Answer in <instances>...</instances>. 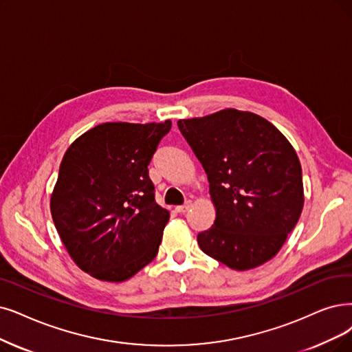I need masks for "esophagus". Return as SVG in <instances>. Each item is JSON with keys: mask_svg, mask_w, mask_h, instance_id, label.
I'll use <instances>...</instances> for the list:
<instances>
[{"mask_svg": "<svg viewBox=\"0 0 352 352\" xmlns=\"http://www.w3.org/2000/svg\"><path fill=\"white\" fill-rule=\"evenodd\" d=\"M190 206H192V201H186L184 205H179V206H176V212H179V214H185V212H188V210L190 209Z\"/></svg>", "mask_w": 352, "mask_h": 352, "instance_id": "34e87169", "label": "esophagus"}]
</instances>
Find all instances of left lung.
<instances>
[{"label":"left lung","mask_w":352,"mask_h":352,"mask_svg":"<svg viewBox=\"0 0 352 352\" xmlns=\"http://www.w3.org/2000/svg\"><path fill=\"white\" fill-rule=\"evenodd\" d=\"M177 127L205 168L217 209L212 227L198 234L201 250L240 272L273 258L303 208L302 167L287 138L232 108Z\"/></svg>","instance_id":"1"}]
</instances>
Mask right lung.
Listing matches in <instances>:
<instances>
[{"label": "right lung", "mask_w": 352, "mask_h": 352, "mask_svg": "<svg viewBox=\"0 0 352 352\" xmlns=\"http://www.w3.org/2000/svg\"><path fill=\"white\" fill-rule=\"evenodd\" d=\"M172 121L105 122L65 153L50 199L54 227L83 272L124 282L157 256L168 212L148 164Z\"/></svg>", "instance_id": "obj_1"}]
</instances>
